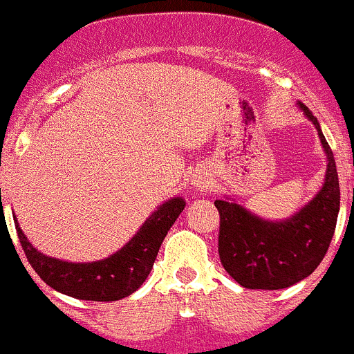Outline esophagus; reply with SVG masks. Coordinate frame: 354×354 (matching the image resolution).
<instances>
[{
    "instance_id": "esophagus-1",
    "label": "esophagus",
    "mask_w": 354,
    "mask_h": 354,
    "mask_svg": "<svg viewBox=\"0 0 354 354\" xmlns=\"http://www.w3.org/2000/svg\"><path fill=\"white\" fill-rule=\"evenodd\" d=\"M191 184L198 189H205L206 185L209 184V178L205 172H198V174H194V177H192Z\"/></svg>"
}]
</instances>
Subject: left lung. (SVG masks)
I'll return each mask as SVG.
<instances>
[{
    "mask_svg": "<svg viewBox=\"0 0 354 354\" xmlns=\"http://www.w3.org/2000/svg\"><path fill=\"white\" fill-rule=\"evenodd\" d=\"M297 106L317 129L327 156L324 184L315 198L284 220L261 218L227 196L215 201L220 261L246 289L275 291L306 279L324 260L334 236L341 203L335 160L310 108L301 101Z\"/></svg>",
    "mask_w": 354,
    "mask_h": 354,
    "instance_id": "left-lung-1",
    "label": "left lung"
}]
</instances>
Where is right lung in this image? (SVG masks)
Wrapping results in <instances>:
<instances>
[{
    "mask_svg": "<svg viewBox=\"0 0 354 354\" xmlns=\"http://www.w3.org/2000/svg\"><path fill=\"white\" fill-rule=\"evenodd\" d=\"M184 208L185 201L180 196L167 199L120 250L103 260L87 263L46 257L29 243L15 215L13 220L30 267L50 288L75 299L118 301L138 291L148 279L167 232Z\"/></svg>",
    "mask_w": 354,
    "mask_h": 354,
    "instance_id": "1",
    "label": "right lung"
}]
</instances>
